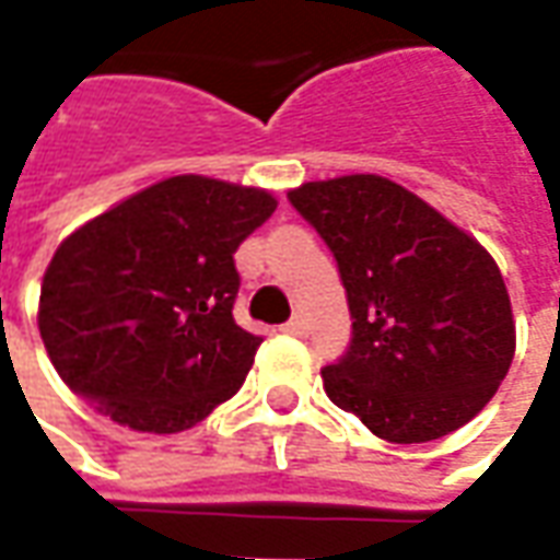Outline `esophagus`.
Segmentation results:
<instances>
[{
  "label": "esophagus",
  "instance_id": "esophagus-1",
  "mask_svg": "<svg viewBox=\"0 0 560 560\" xmlns=\"http://www.w3.org/2000/svg\"><path fill=\"white\" fill-rule=\"evenodd\" d=\"M284 332H288V336H305V324H303V317H291V320H288V324H284Z\"/></svg>",
  "mask_w": 560,
  "mask_h": 560
}]
</instances>
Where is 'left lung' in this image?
Wrapping results in <instances>:
<instances>
[{"instance_id":"8db88e82","label":"left lung","mask_w":560,"mask_h":560,"mask_svg":"<svg viewBox=\"0 0 560 560\" xmlns=\"http://www.w3.org/2000/svg\"><path fill=\"white\" fill-rule=\"evenodd\" d=\"M339 264L353 336L320 369L332 405L389 444L456 432L516 353L504 276L474 236L375 173L288 191Z\"/></svg>"}]
</instances>
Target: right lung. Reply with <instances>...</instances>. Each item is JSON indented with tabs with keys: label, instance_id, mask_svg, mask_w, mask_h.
<instances>
[{
	"label": "right lung",
	"instance_id": "add662e5",
	"mask_svg": "<svg viewBox=\"0 0 560 560\" xmlns=\"http://www.w3.org/2000/svg\"><path fill=\"white\" fill-rule=\"evenodd\" d=\"M264 188L171 176L62 240L42 281L50 363L135 432L191 429L243 387L260 336L233 320V252L276 212Z\"/></svg>",
	"mask_w": 560,
	"mask_h": 560
}]
</instances>
